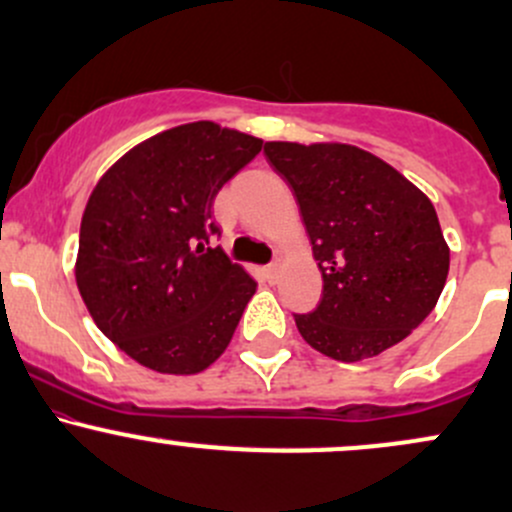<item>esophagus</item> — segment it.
<instances>
[{
	"instance_id": "esophagus-1",
	"label": "esophagus",
	"mask_w": 512,
	"mask_h": 512,
	"mask_svg": "<svg viewBox=\"0 0 512 512\" xmlns=\"http://www.w3.org/2000/svg\"><path fill=\"white\" fill-rule=\"evenodd\" d=\"M264 274H267V279H269V281H274L276 276H279V262L267 264V267H264Z\"/></svg>"
}]
</instances>
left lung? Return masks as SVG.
<instances>
[{"instance_id":"obj_1","label":"left lung","mask_w":512,"mask_h":512,"mask_svg":"<svg viewBox=\"0 0 512 512\" xmlns=\"http://www.w3.org/2000/svg\"><path fill=\"white\" fill-rule=\"evenodd\" d=\"M264 156L291 185L325 284L315 310L293 313L301 337L346 363L402 342L436 308L450 269L428 197L349 144L267 142Z\"/></svg>"}]
</instances>
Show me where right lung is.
Wrapping results in <instances>:
<instances>
[{"label": "right lung", "instance_id": "right-lung-1", "mask_svg": "<svg viewBox=\"0 0 512 512\" xmlns=\"http://www.w3.org/2000/svg\"><path fill=\"white\" fill-rule=\"evenodd\" d=\"M262 139L192 122L146 139L103 175L79 233L76 286L93 322L158 373L223 354L255 279L214 245V199Z\"/></svg>", "mask_w": 512, "mask_h": 512}]
</instances>
